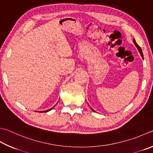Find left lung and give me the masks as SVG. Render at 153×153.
Returning a JSON list of instances; mask_svg holds the SVG:
<instances>
[{
	"mask_svg": "<svg viewBox=\"0 0 153 153\" xmlns=\"http://www.w3.org/2000/svg\"><path fill=\"white\" fill-rule=\"evenodd\" d=\"M133 42H134V44H135V45L136 46V48H138V51H139V52H140V55L142 56V57H143V58H144V57H143V51H142L141 48H140V46H139V45H138L137 44H136V41H135V39H133ZM91 109H92L93 111H94L92 108H91Z\"/></svg>",
	"mask_w": 153,
	"mask_h": 153,
	"instance_id": "1",
	"label": "left lung"
}]
</instances>
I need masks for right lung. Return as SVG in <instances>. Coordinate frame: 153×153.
<instances>
[{
    "label": "right lung",
    "mask_w": 153,
    "mask_h": 153,
    "mask_svg": "<svg viewBox=\"0 0 153 153\" xmlns=\"http://www.w3.org/2000/svg\"><path fill=\"white\" fill-rule=\"evenodd\" d=\"M53 108H54V106H53L52 108H51V109H48V110H46V111H40V112H48V111H50V110H51V109H53Z\"/></svg>",
    "instance_id": "right-lung-1"
}]
</instances>
